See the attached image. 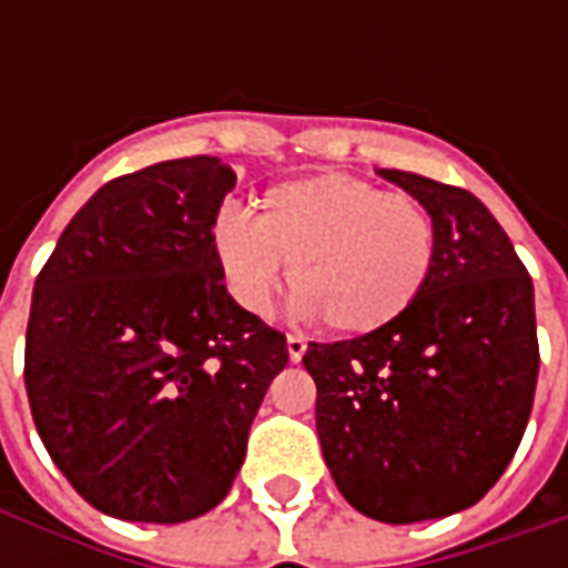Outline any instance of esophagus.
Masks as SVG:
<instances>
[{
	"instance_id": "34e87169",
	"label": "esophagus",
	"mask_w": 568,
	"mask_h": 568,
	"mask_svg": "<svg viewBox=\"0 0 568 568\" xmlns=\"http://www.w3.org/2000/svg\"><path fill=\"white\" fill-rule=\"evenodd\" d=\"M285 346H288V358H292V362H301L304 353H307V337H301V334H288V337H285Z\"/></svg>"
}]
</instances>
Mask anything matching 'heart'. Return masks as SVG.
Wrapping results in <instances>:
<instances>
[{
    "label": "heart",
    "mask_w": 568,
    "mask_h": 568,
    "mask_svg": "<svg viewBox=\"0 0 568 568\" xmlns=\"http://www.w3.org/2000/svg\"><path fill=\"white\" fill-rule=\"evenodd\" d=\"M212 252L240 307L264 316L292 264L304 313L341 334H371L417 304L435 271L438 231L426 203L346 173L280 182L258 215L224 206Z\"/></svg>",
    "instance_id": "obj_1"
}]
</instances>
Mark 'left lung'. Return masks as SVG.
Returning <instances> with one entry per match:
<instances>
[{
	"mask_svg": "<svg viewBox=\"0 0 568 568\" xmlns=\"http://www.w3.org/2000/svg\"><path fill=\"white\" fill-rule=\"evenodd\" d=\"M386 182L426 203L432 280L381 332L310 344L322 456L344 499L383 524L471 508L508 468L538 381L532 280L480 200L405 170Z\"/></svg>",
	"mask_w": 568,
	"mask_h": 568,
	"instance_id": "1",
	"label": "left lung"
}]
</instances>
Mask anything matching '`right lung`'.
<instances>
[{
  "label": "right lung",
  "instance_id": "right-lung-1",
  "mask_svg": "<svg viewBox=\"0 0 568 568\" xmlns=\"http://www.w3.org/2000/svg\"><path fill=\"white\" fill-rule=\"evenodd\" d=\"M234 170L151 163L93 194L32 288L23 381L54 465L97 511L182 524L227 496L285 334L236 304L212 252Z\"/></svg>",
  "mask_w": 568,
  "mask_h": 568
}]
</instances>
